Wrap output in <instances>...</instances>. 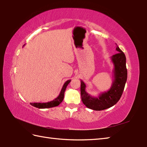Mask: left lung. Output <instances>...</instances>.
<instances>
[{
	"label": "left lung",
	"mask_w": 147,
	"mask_h": 147,
	"mask_svg": "<svg viewBox=\"0 0 147 147\" xmlns=\"http://www.w3.org/2000/svg\"><path fill=\"white\" fill-rule=\"evenodd\" d=\"M117 54L111 57L114 64V80L111 88L101 93L97 97H94L86 92V85L81 80V96L86 107L94 111H102L110 108L119 100L124 91L127 81V69L126 56L117 45Z\"/></svg>",
	"instance_id": "obj_1"
}]
</instances>
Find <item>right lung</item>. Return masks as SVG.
<instances>
[{
  "label": "right lung",
  "mask_w": 147,
  "mask_h": 147,
  "mask_svg": "<svg viewBox=\"0 0 147 147\" xmlns=\"http://www.w3.org/2000/svg\"><path fill=\"white\" fill-rule=\"evenodd\" d=\"M70 82H71V80H67L65 82L63 86H62V90H61L60 93H59V96L54 100H53L52 101L45 102V103H31L30 104L33 105V107H35L38 108V109L51 108V107H56V106H58L62 102V100H63L65 90V89H66V87L68 85V84Z\"/></svg>",
  "instance_id": "add662e5"
}]
</instances>
